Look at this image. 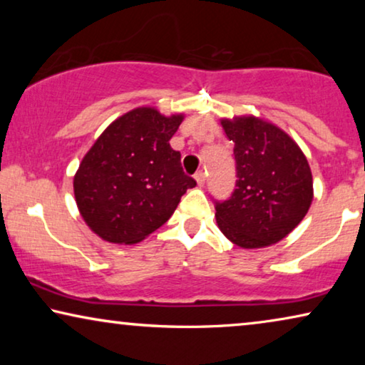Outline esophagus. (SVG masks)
I'll return each mask as SVG.
<instances>
[{
  "label": "esophagus",
  "instance_id": "34e87169",
  "mask_svg": "<svg viewBox=\"0 0 365 365\" xmlns=\"http://www.w3.org/2000/svg\"><path fill=\"white\" fill-rule=\"evenodd\" d=\"M194 179H196L199 186H204V182H206V173H204V171H197L196 174H194Z\"/></svg>",
  "mask_w": 365,
  "mask_h": 365
}]
</instances>
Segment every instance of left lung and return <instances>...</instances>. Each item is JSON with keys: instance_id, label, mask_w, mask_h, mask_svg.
<instances>
[{"instance_id": "8db88e82", "label": "left lung", "mask_w": 365, "mask_h": 365, "mask_svg": "<svg viewBox=\"0 0 365 365\" xmlns=\"http://www.w3.org/2000/svg\"><path fill=\"white\" fill-rule=\"evenodd\" d=\"M234 143L236 189L216 201L224 236L244 249L276 244L302 221L312 202V174L306 156L282 129L246 116L222 119Z\"/></svg>"}]
</instances>
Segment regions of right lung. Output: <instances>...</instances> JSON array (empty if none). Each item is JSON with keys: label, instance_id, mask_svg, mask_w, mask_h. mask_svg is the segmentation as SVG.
<instances>
[{"label": "right lung", "instance_id": "right-lung-1", "mask_svg": "<svg viewBox=\"0 0 365 365\" xmlns=\"http://www.w3.org/2000/svg\"><path fill=\"white\" fill-rule=\"evenodd\" d=\"M182 116L138 108L109 124L83 158L74 197L89 227L104 241L136 244L161 227L181 196L196 186L181 153L169 146Z\"/></svg>", "mask_w": 365, "mask_h": 365}]
</instances>
